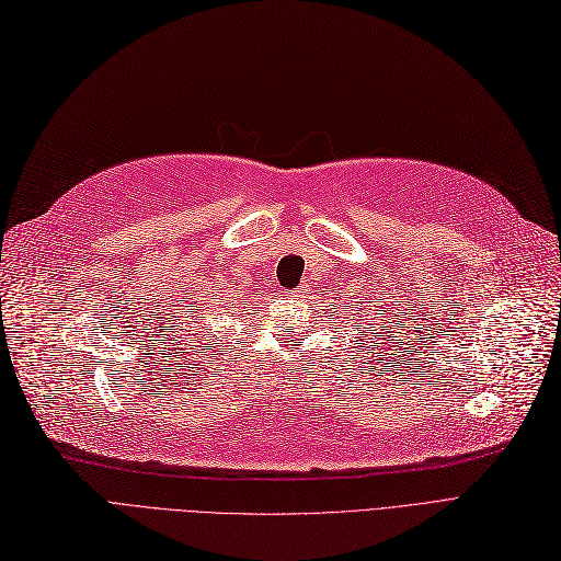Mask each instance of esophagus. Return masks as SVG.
Segmentation results:
<instances>
[{
    "label": "esophagus",
    "mask_w": 561,
    "mask_h": 561,
    "mask_svg": "<svg viewBox=\"0 0 561 561\" xmlns=\"http://www.w3.org/2000/svg\"><path fill=\"white\" fill-rule=\"evenodd\" d=\"M305 291H307V288H305V286H300V288H298V291H296V294H294V296H298V298H302V296H305Z\"/></svg>",
    "instance_id": "1"
}]
</instances>
